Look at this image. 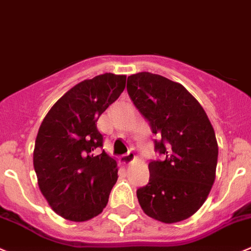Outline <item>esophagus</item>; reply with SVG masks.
Listing matches in <instances>:
<instances>
[{"label": "esophagus", "mask_w": 251, "mask_h": 251, "mask_svg": "<svg viewBox=\"0 0 251 251\" xmlns=\"http://www.w3.org/2000/svg\"><path fill=\"white\" fill-rule=\"evenodd\" d=\"M121 160H123L124 164H130L132 160H135V153L133 152L126 153V154H124L123 157H121Z\"/></svg>", "instance_id": "esophagus-1"}]
</instances>
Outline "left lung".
<instances>
[{
    "label": "left lung",
    "instance_id": "left-lung-1",
    "mask_svg": "<svg viewBox=\"0 0 251 251\" xmlns=\"http://www.w3.org/2000/svg\"><path fill=\"white\" fill-rule=\"evenodd\" d=\"M127 92L150 121L160 160L148 164L150 181L137 190L143 212L163 223L191 217L203 205L216 179L218 145L201 104L184 86L160 75L127 78Z\"/></svg>",
    "mask_w": 251,
    "mask_h": 251
}]
</instances>
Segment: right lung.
<instances>
[{"instance_id":"add662e5","label":"right lung","mask_w":251,"mask_h":251,"mask_svg":"<svg viewBox=\"0 0 251 251\" xmlns=\"http://www.w3.org/2000/svg\"><path fill=\"white\" fill-rule=\"evenodd\" d=\"M125 86V75L84 79L53 104L39 127L33 153L39 189L65 220L84 222L108 203L118 163L103 150L97 121Z\"/></svg>"}]
</instances>
